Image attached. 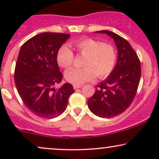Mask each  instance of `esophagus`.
Masks as SVG:
<instances>
[{"mask_svg":"<svg viewBox=\"0 0 159 159\" xmlns=\"http://www.w3.org/2000/svg\"><path fill=\"white\" fill-rule=\"evenodd\" d=\"M82 86L81 85H75V84H74L73 85V88L74 89H78V88H80V87H81Z\"/></svg>","mask_w":159,"mask_h":159,"instance_id":"1","label":"esophagus"}]
</instances>
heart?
I'll return each mask as SVG.
<instances>
[{
  "instance_id": "b5f03b06",
  "label": "heart",
  "mask_w": 159,
  "mask_h": 159,
  "mask_svg": "<svg viewBox=\"0 0 159 159\" xmlns=\"http://www.w3.org/2000/svg\"><path fill=\"white\" fill-rule=\"evenodd\" d=\"M78 54L84 57L83 68L71 69L66 71V81L75 85H81L96 77L106 78L114 70L116 54L111 45L99 40L85 38L72 43ZM74 54L67 45H63L57 53V61L63 68H69L73 63Z\"/></svg>"
}]
</instances>
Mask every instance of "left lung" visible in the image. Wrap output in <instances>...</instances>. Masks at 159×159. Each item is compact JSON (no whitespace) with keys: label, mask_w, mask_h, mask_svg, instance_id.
Instances as JSON below:
<instances>
[{"label":"left lung","mask_w":159,"mask_h":159,"mask_svg":"<svg viewBox=\"0 0 159 159\" xmlns=\"http://www.w3.org/2000/svg\"><path fill=\"white\" fill-rule=\"evenodd\" d=\"M105 34L114 40L117 48V62L107 78L96 87L93 96L87 102L95 115L102 118L118 116L130 106L139 85L141 67L136 52L127 40L109 30Z\"/></svg>","instance_id":"1"}]
</instances>
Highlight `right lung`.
Listing matches in <instances>:
<instances>
[{
  "label": "right lung",
  "instance_id": "obj_1",
  "mask_svg": "<svg viewBox=\"0 0 159 159\" xmlns=\"http://www.w3.org/2000/svg\"><path fill=\"white\" fill-rule=\"evenodd\" d=\"M69 36L42 33L25 42L19 51L14 75L16 89L25 106L39 117L51 119L63 114L74 93L69 83L54 87L63 78L57 53Z\"/></svg>",
  "mask_w": 159,
  "mask_h": 159
}]
</instances>
